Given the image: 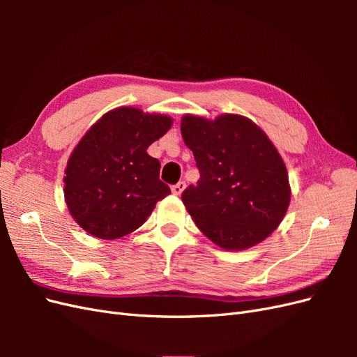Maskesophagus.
<instances>
[{
    "instance_id": "34e87169",
    "label": "esophagus",
    "mask_w": 357,
    "mask_h": 357,
    "mask_svg": "<svg viewBox=\"0 0 357 357\" xmlns=\"http://www.w3.org/2000/svg\"><path fill=\"white\" fill-rule=\"evenodd\" d=\"M185 188H186V183L185 181H178L177 185H174L171 188V192L174 193V195H181V192L185 190Z\"/></svg>"
}]
</instances>
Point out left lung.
<instances>
[{
  "instance_id": "8db88e82",
  "label": "left lung",
  "mask_w": 357,
  "mask_h": 357,
  "mask_svg": "<svg viewBox=\"0 0 357 357\" xmlns=\"http://www.w3.org/2000/svg\"><path fill=\"white\" fill-rule=\"evenodd\" d=\"M181 135L199 169L181 201L199 231L225 250L265 240L290 202L287 169L265 132L247 117L181 119Z\"/></svg>"
}]
</instances>
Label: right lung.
Wrapping results in <instances>:
<instances>
[{
	"mask_svg": "<svg viewBox=\"0 0 357 357\" xmlns=\"http://www.w3.org/2000/svg\"><path fill=\"white\" fill-rule=\"evenodd\" d=\"M172 121L121 107L104 114L71 153L63 177L67 207L96 238L114 240L138 229L171 190L159 178L160 162L147 147Z\"/></svg>",
	"mask_w": 357,
	"mask_h": 357,
	"instance_id": "add662e5",
	"label": "right lung"
}]
</instances>
